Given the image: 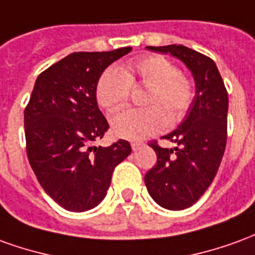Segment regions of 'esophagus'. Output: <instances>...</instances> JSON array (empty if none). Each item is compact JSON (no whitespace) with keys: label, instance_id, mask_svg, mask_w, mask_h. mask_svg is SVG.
I'll return each mask as SVG.
<instances>
[{"label":"esophagus","instance_id":"esophagus-1","mask_svg":"<svg viewBox=\"0 0 255 255\" xmlns=\"http://www.w3.org/2000/svg\"><path fill=\"white\" fill-rule=\"evenodd\" d=\"M142 146H143V142H136V140L131 142V147H132V150H138V149H140Z\"/></svg>","mask_w":255,"mask_h":255}]
</instances>
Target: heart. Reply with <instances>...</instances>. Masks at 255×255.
Here are the masks:
<instances>
[{
	"mask_svg": "<svg viewBox=\"0 0 255 255\" xmlns=\"http://www.w3.org/2000/svg\"><path fill=\"white\" fill-rule=\"evenodd\" d=\"M132 87L147 88L146 109L123 112L113 117L112 131L117 138L139 140L181 123L195 101L196 88L188 76L161 55L129 62L123 70L110 67L99 77L95 97L99 106L116 113L127 106Z\"/></svg>",
	"mask_w": 255,
	"mask_h": 255,
	"instance_id": "b5f03b06",
	"label": "heart"
}]
</instances>
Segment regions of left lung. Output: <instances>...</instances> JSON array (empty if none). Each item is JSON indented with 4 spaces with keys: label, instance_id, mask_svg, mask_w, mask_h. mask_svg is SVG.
I'll return each instance as SVG.
<instances>
[{
    "label": "left lung",
    "instance_id": "obj_1",
    "mask_svg": "<svg viewBox=\"0 0 255 255\" xmlns=\"http://www.w3.org/2000/svg\"><path fill=\"white\" fill-rule=\"evenodd\" d=\"M147 48L181 59L195 77L196 97L188 115L177 129L163 136L177 147L150 142L157 163L145 175L154 202L168 210H183L204 195L221 164L228 135V91L214 60L206 55L175 44Z\"/></svg>",
    "mask_w": 255,
    "mask_h": 255
}]
</instances>
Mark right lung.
<instances>
[{
  "label": "right lung",
  "instance_id": "obj_1",
  "mask_svg": "<svg viewBox=\"0 0 255 255\" xmlns=\"http://www.w3.org/2000/svg\"><path fill=\"white\" fill-rule=\"evenodd\" d=\"M131 49L70 53L35 80L24 109L27 157L42 189L65 210L83 213L97 207L116 165L131 153L124 139L108 147L94 146L109 129L98 108V80Z\"/></svg>",
  "mask_w": 255,
  "mask_h": 255
}]
</instances>
